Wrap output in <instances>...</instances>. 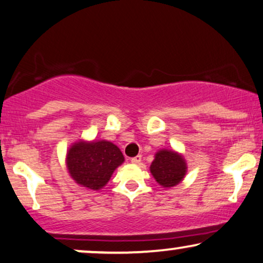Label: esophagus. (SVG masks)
Wrapping results in <instances>:
<instances>
[{
    "instance_id": "obj_1",
    "label": "esophagus",
    "mask_w": 263,
    "mask_h": 263,
    "mask_svg": "<svg viewBox=\"0 0 263 263\" xmlns=\"http://www.w3.org/2000/svg\"><path fill=\"white\" fill-rule=\"evenodd\" d=\"M141 161H142V156H141V155H137V156H135V158L131 159V162H132V164H134V165L141 164Z\"/></svg>"
}]
</instances>
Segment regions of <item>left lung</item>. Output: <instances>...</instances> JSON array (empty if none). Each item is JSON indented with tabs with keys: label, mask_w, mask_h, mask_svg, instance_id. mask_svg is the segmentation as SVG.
Instances as JSON below:
<instances>
[{
	"label": "left lung",
	"mask_w": 263,
	"mask_h": 263,
	"mask_svg": "<svg viewBox=\"0 0 263 263\" xmlns=\"http://www.w3.org/2000/svg\"><path fill=\"white\" fill-rule=\"evenodd\" d=\"M151 174L162 188H172L181 183L187 175V161L181 153L160 149L154 155Z\"/></svg>",
	"instance_id": "left-lung-1"
}]
</instances>
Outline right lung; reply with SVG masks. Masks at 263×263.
<instances>
[{
  "label": "right lung",
  "instance_id": "obj_1",
  "mask_svg": "<svg viewBox=\"0 0 263 263\" xmlns=\"http://www.w3.org/2000/svg\"><path fill=\"white\" fill-rule=\"evenodd\" d=\"M125 161L114 143L79 139L66 152L65 164L69 175L80 187L101 191L107 185L116 168Z\"/></svg>",
  "mask_w": 263,
  "mask_h": 263
}]
</instances>
